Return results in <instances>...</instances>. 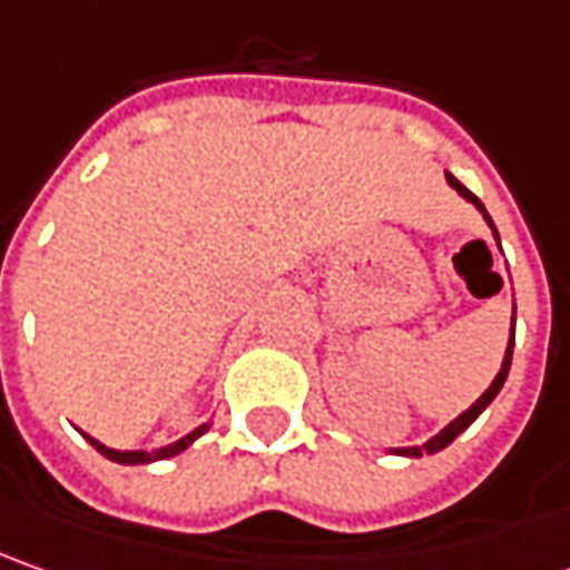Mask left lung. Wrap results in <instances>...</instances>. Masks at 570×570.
<instances>
[{"label": "left lung", "instance_id": "1", "mask_svg": "<svg viewBox=\"0 0 570 570\" xmlns=\"http://www.w3.org/2000/svg\"><path fill=\"white\" fill-rule=\"evenodd\" d=\"M444 176H448V186L458 188V195H463L466 202H473V205L480 207L482 217H485V224L492 226V233H495V239H499V229H495V224H492V217L485 214V207H482L480 198H476V195H473V191H470V188H466V186H461V183H458V179H454L451 173H444ZM499 248H501V243H499ZM511 353H514V322H511V341H508V350H504V360H501L499 375H495V382L485 387V394H482L480 401L473 403L470 410H463L461 416H458V420H454V422H448L442 432H439V435H432V439H429V442H425V444H416V448H394V454H403V458H422V454H439L442 448H448V444L454 442V439L461 435L463 429H466L470 422L476 420V416H480V413H482V410H485V406H489V403L495 401V394H499L501 384H504V379H508V368H511Z\"/></svg>", "mask_w": 570, "mask_h": 570}]
</instances>
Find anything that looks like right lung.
<instances>
[{
  "instance_id": "add662e5",
  "label": "right lung",
  "mask_w": 570,
  "mask_h": 570,
  "mask_svg": "<svg viewBox=\"0 0 570 570\" xmlns=\"http://www.w3.org/2000/svg\"><path fill=\"white\" fill-rule=\"evenodd\" d=\"M207 425H210V422L198 425L195 432H188L186 439L167 444V448H157V451H116V448H107V444H100L97 439H90V435H85V439H88V442L94 444V448H97V451H100L107 461L128 463V466H135V463H154V461H167V458H176V454H179V451H186L188 444L195 442V439H202V435H205Z\"/></svg>"
}]
</instances>
